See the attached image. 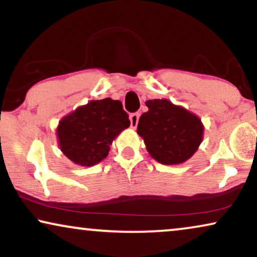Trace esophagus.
Wrapping results in <instances>:
<instances>
[{"label": "esophagus", "instance_id": "esophagus-1", "mask_svg": "<svg viewBox=\"0 0 257 257\" xmlns=\"http://www.w3.org/2000/svg\"><path fill=\"white\" fill-rule=\"evenodd\" d=\"M139 117H140L139 113L130 114V121H131V127L132 128L137 127V125H138V121H139Z\"/></svg>", "mask_w": 257, "mask_h": 257}]
</instances>
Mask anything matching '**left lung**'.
Listing matches in <instances>:
<instances>
[{"instance_id": "8db88e82", "label": "left lung", "mask_w": 257, "mask_h": 257, "mask_svg": "<svg viewBox=\"0 0 257 257\" xmlns=\"http://www.w3.org/2000/svg\"><path fill=\"white\" fill-rule=\"evenodd\" d=\"M146 106L137 133L150 156L163 165H179L193 157L203 139L201 119L168 99L147 100Z\"/></svg>"}]
</instances>
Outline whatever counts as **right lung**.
Here are the masks:
<instances>
[{
    "instance_id": "add662e5",
    "label": "right lung",
    "mask_w": 257,
    "mask_h": 257,
    "mask_svg": "<svg viewBox=\"0 0 257 257\" xmlns=\"http://www.w3.org/2000/svg\"><path fill=\"white\" fill-rule=\"evenodd\" d=\"M130 126L119 100H90L63 117L56 135L63 154L79 166L91 167L107 157L113 140Z\"/></svg>"
}]
</instances>
